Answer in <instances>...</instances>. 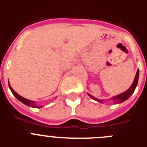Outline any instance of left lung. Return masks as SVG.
Segmentation results:
<instances>
[{
    "label": "left lung",
    "instance_id": "1",
    "mask_svg": "<svg viewBox=\"0 0 147 147\" xmlns=\"http://www.w3.org/2000/svg\"><path fill=\"white\" fill-rule=\"evenodd\" d=\"M138 77H139V70H138V71H137V73H136V77H135L134 82H133V83H132V85H131L130 88L127 90V91L124 92V93H122L121 94H120V95H118L117 96H115V97H113V98H112V99L113 100L114 102H115V104L121 103V102L126 101L127 98H129V97L131 96V95L134 93L136 86H137L138 81ZM88 96H89L92 99L96 100V101H97V102H101V103H102V102H104L103 100L97 99V98H96L95 97H93V96H91L90 94H88Z\"/></svg>",
    "mask_w": 147,
    "mask_h": 147
}]
</instances>
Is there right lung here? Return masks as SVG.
Returning a JSON list of instances; mask_svg holds the SVG:
<instances>
[{"label": "right lung", "mask_w": 147, "mask_h": 147, "mask_svg": "<svg viewBox=\"0 0 147 147\" xmlns=\"http://www.w3.org/2000/svg\"><path fill=\"white\" fill-rule=\"evenodd\" d=\"M9 87L10 90H11V93H13V95H14V96H15L16 97L18 100H19V101H20L22 103L25 104L26 105H27V106H28V107H35V108H40V107H42V106H37V105H36L34 104V102H32V101H31V100L26 99V98L20 96V95H18V93H17L16 92H15V90L12 89V88L11 87V85H9Z\"/></svg>", "instance_id": "obj_1"}]
</instances>
